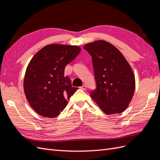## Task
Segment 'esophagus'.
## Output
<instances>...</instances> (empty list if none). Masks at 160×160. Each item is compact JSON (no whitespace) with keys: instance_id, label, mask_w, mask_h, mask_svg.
I'll list each match as a JSON object with an SVG mask.
<instances>
[{"instance_id":"34e87169","label":"esophagus","mask_w":160,"mask_h":160,"mask_svg":"<svg viewBox=\"0 0 160 160\" xmlns=\"http://www.w3.org/2000/svg\"><path fill=\"white\" fill-rule=\"evenodd\" d=\"M81 89H83V90H86V89H87L86 85H82V86L81 87Z\"/></svg>"}]
</instances>
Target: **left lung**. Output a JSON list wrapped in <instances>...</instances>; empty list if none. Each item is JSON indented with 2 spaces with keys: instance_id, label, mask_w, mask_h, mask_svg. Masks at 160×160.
Here are the masks:
<instances>
[{
  "instance_id": "left-lung-1",
  "label": "left lung",
  "mask_w": 160,
  "mask_h": 160,
  "mask_svg": "<svg viewBox=\"0 0 160 160\" xmlns=\"http://www.w3.org/2000/svg\"><path fill=\"white\" fill-rule=\"evenodd\" d=\"M92 57L96 88L91 98L108 115L126 109L135 88V76L127 60L117 48L105 41L84 46Z\"/></svg>"
}]
</instances>
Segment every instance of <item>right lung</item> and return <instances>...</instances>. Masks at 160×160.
Masks as SVG:
<instances>
[{
  "instance_id": "right-lung-1",
  "label": "right lung",
  "mask_w": 160,
  "mask_h": 160,
  "mask_svg": "<svg viewBox=\"0 0 160 160\" xmlns=\"http://www.w3.org/2000/svg\"><path fill=\"white\" fill-rule=\"evenodd\" d=\"M81 51L78 46L51 44L32 57L24 79V91L31 108L43 117L59 115L77 88L64 75L66 65Z\"/></svg>"
}]
</instances>
